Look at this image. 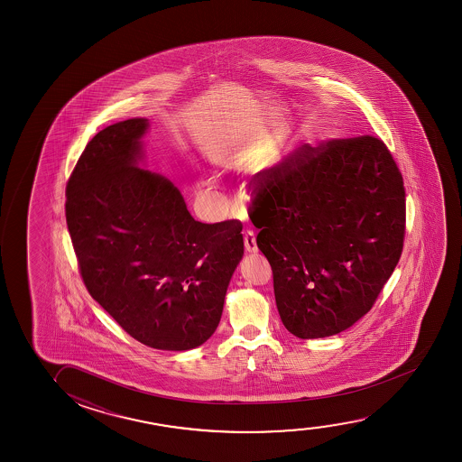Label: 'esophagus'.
I'll use <instances>...</instances> for the list:
<instances>
[{
    "label": "esophagus",
    "instance_id": "34e87169",
    "mask_svg": "<svg viewBox=\"0 0 462 462\" xmlns=\"http://www.w3.org/2000/svg\"><path fill=\"white\" fill-rule=\"evenodd\" d=\"M245 247H246L247 253L253 254L259 251L257 243H255V232L254 230H246V234H245Z\"/></svg>",
    "mask_w": 462,
    "mask_h": 462
}]
</instances>
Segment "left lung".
I'll return each mask as SVG.
<instances>
[{
	"label": "left lung",
	"instance_id": "obj_1",
	"mask_svg": "<svg viewBox=\"0 0 462 462\" xmlns=\"http://www.w3.org/2000/svg\"><path fill=\"white\" fill-rule=\"evenodd\" d=\"M251 221L285 328L337 335L371 310L404 246V180L374 135L304 143L255 188Z\"/></svg>",
	"mask_w": 462,
	"mask_h": 462
}]
</instances>
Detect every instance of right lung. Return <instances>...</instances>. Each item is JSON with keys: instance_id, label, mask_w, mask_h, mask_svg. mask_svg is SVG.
<instances>
[{"instance_id": "1", "label": "right lung", "mask_w": 462, "mask_h": 462, "mask_svg": "<svg viewBox=\"0 0 462 462\" xmlns=\"http://www.w3.org/2000/svg\"><path fill=\"white\" fill-rule=\"evenodd\" d=\"M145 118L89 140L66 188V222L89 295L148 347L190 350L221 320L245 251L236 219L203 224L169 178L137 167Z\"/></svg>"}]
</instances>
